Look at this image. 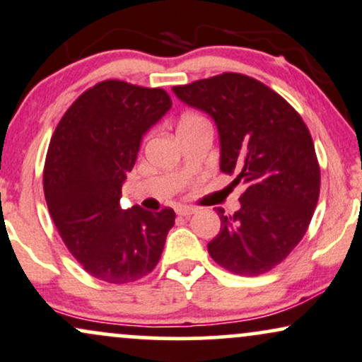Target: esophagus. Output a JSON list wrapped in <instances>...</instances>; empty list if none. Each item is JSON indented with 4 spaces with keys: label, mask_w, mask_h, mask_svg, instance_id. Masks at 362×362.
I'll use <instances>...</instances> for the list:
<instances>
[{
    "label": "esophagus",
    "mask_w": 362,
    "mask_h": 362,
    "mask_svg": "<svg viewBox=\"0 0 362 362\" xmlns=\"http://www.w3.org/2000/svg\"><path fill=\"white\" fill-rule=\"evenodd\" d=\"M176 214L180 216H189V215L197 214V208L188 206V205H180L176 208Z\"/></svg>",
    "instance_id": "esophagus-1"
}]
</instances>
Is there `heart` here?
<instances>
[{"instance_id": "heart-1", "label": "heart", "mask_w": 362, "mask_h": 362, "mask_svg": "<svg viewBox=\"0 0 362 362\" xmlns=\"http://www.w3.org/2000/svg\"><path fill=\"white\" fill-rule=\"evenodd\" d=\"M205 122V118L199 117L197 113H186L182 115L181 120H180V125H191V123H202Z\"/></svg>"}]
</instances>
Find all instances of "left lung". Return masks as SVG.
Listing matches in <instances>:
<instances>
[{
  "label": "left lung",
  "mask_w": 362,
  "mask_h": 362,
  "mask_svg": "<svg viewBox=\"0 0 362 362\" xmlns=\"http://www.w3.org/2000/svg\"><path fill=\"white\" fill-rule=\"evenodd\" d=\"M182 103L210 115L220 135V171L244 185L240 210L225 215L208 252L233 274L259 276L288 257L307 233L320 194L312 135L293 106L237 72L174 86Z\"/></svg>",
  "instance_id": "1"
}]
</instances>
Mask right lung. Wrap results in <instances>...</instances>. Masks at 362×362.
I'll return each mask as SVG.
<instances>
[{
    "instance_id": "right-lung-1",
    "label": "right lung",
    "mask_w": 362,
    "mask_h": 362,
    "mask_svg": "<svg viewBox=\"0 0 362 362\" xmlns=\"http://www.w3.org/2000/svg\"><path fill=\"white\" fill-rule=\"evenodd\" d=\"M160 88L101 81L59 122L44 168V193L59 235L89 274L125 284L151 273L174 225L173 208L120 206L146 132L168 113Z\"/></svg>"
}]
</instances>
